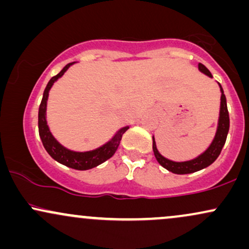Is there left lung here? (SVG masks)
I'll return each instance as SVG.
<instances>
[{"label": "left lung", "mask_w": 249, "mask_h": 249, "mask_svg": "<svg viewBox=\"0 0 249 249\" xmlns=\"http://www.w3.org/2000/svg\"><path fill=\"white\" fill-rule=\"evenodd\" d=\"M198 67L201 72H204L205 75L212 77V73L210 72V70H208L204 64L199 63ZM220 89H221V107H220L218 130H216L215 138H214V141L212 144H211V146L208 147L207 150L201 154V156H199L198 158L193 159V160H190V161L176 162L172 160H168V159L164 158V157L158 152V150H157V146H156V142H154V138H153L152 148H153L154 156H156V159L158 160V162L162 167L166 168V170L170 171V172L176 173V174H187V173L196 172V171L202 170V168L210 166L211 164H213V162L216 160V158L219 157V154L221 153L222 147H224L226 142V138H227L228 130H230V115H228L226 96L224 93V90H222L221 85H220Z\"/></svg>", "instance_id": "1"}]
</instances>
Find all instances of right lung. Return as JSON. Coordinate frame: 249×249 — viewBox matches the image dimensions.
Wrapping results in <instances>:
<instances>
[{
	"mask_svg": "<svg viewBox=\"0 0 249 249\" xmlns=\"http://www.w3.org/2000/svg\"><path fill=\"white\" fill-rule=\"evenodd\" d=\"M71 64H72V63L67 64L63 68L61 72L57 73L56 76H53L49 81V83H48L44 92H43V98L38 108V132L39 137H41V141L43 142V146L47 150V152L50 154L51 158H53L56 161L61 162V164L65 165V166L68 167L75 168V170L79 171H85L98 166L102 162L110 159L111 157L115 154L117 148L119 146V142L122 141L123 134L126 132L128 127L126 126L121 128L110 142H107L105 145H103L102 147L93 151H89V152H73V151H70L68 150V148L63 147L62 145L53 138V134L50 133L49 127H48L47 125V119H45L48 96H49V90L51 87H53V83H55L59 77L63 76V73L68 70V68H69Z\"/></svg>",
	"mask_w": 249,
	"mask_h": 249,
	"instance_id": "add662e5",
	"label": "right lung"
}]
</instances>
